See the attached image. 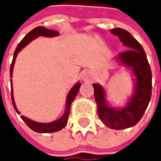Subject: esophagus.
<instances>
[{
	"label": "esophagus",
	"mask_w": 161,
	"mask_h": 161,
	"mask_svg": "<svg viewBox=\"0 0 161 161\" xmlns=\"http://www.w3.org/2000/svg\"><path fill=\"white\" fill-rule=\"evenodd\" d=\"M82 79L85 81V82H91V81L93 80V75H92L91 72L87 71V72L84 73L82 75Z\"/></svg>",
	"instance_id": "esophagus-1"
}]
</instances>
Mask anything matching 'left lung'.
Here are the masks:
<instances>
[{"mask_svg":"<svg viewBox=\"0 0 161 161\" xmlns=\"http://www.w3.org/2000/svg\"><path fill=\"white\" fill-rule=\"evenodd\" d=\"M110 33L116 35L128 48L117 58L123 64L131 67L136 76L135 94L124 108L116 110L107 105L101 86L93 84V87L98 117L108 127L121 130L136 125L143 117L151 98L152 74L144 49L135 37L123 28L111 29Z\"/></svg>","mask_w":161,"mask_h":161,"instance_id":"1","label":"left lung"}]
</instances>
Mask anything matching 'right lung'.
<instances>
[{
	"instance_id": "right-lung-1",
	"label": "right lung",
	"mask_w": 161,
	"mask_h": 161,
	"mask_svg": "<svg viewBox=\"0 0 161 161\" xmlns=\"http://www.w3.org/2000/svg\"><path fill=\"white\" fill-rule=\"evenodd\" d=\"M59 35V32L58 31H54V30H51V29H47L43 26H37L35 27L34 29H32L25 37L23 38L22 40L20 41V43L17 45L14 53V58H13V62H12V64H11V68H10V76L12 77V74H13V67L14 64V61H15V58H16V55L19 51L22 50L25 46H26L30 41H32L33 39H35L36 37L38 36H43V37H55V36H58ZM12 82V81H11ZM81 84L80 83H77L74 86V87L70 90V92L68 93L67 96V98H66V110L64 114L57 121L55 122H52L50 124H42V123H36L30 119H27L26 117L21 115V118L22 120L26 124V125L32 129L33 131L37 132V133H53V132H58L60 130H62L68 122V117H69V114H70V107H71V104L73 102V100L75 99V97H76L77 93H78V90L80 88ZM11 93H12V102H13V105H14V110H16L17 113H19V111L16 109V106L14 104V97H13V88L11 90Z\"/></svg>"
}]
</instances>
